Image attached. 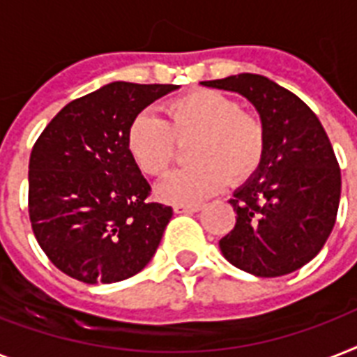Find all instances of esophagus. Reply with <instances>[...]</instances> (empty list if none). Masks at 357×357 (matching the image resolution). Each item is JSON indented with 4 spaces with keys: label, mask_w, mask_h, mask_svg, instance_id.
I'll use <instances>...</instances> for the list:
<instances>
[{
    "label": "esophagus",
    "mask_w": 357,
    "mask_h": 357,
    "mask_svg": "<svg viewBox=\"0 0 357 357\" xmlns=\"http://www.w3.org/2000/svg\"><path fill=\"white\" fill-rule=\"evenodd\" d=\"M202 209H204L202 204H198V206H174V211L176 213H198Z\"/></svg>",
    "instance_id": "obj_1"
}]
</instances>
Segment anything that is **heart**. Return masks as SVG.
I'll return each instance as SVG.
<instances>
[{"label":"heart","instance_id":"b5f03b06","mask_svg":"<svg viewBox=\"0 0 357 357\" xmlns=\"http://www.w3.org/2000/svg\"><path fill=\"white\" fill-rule=\"evenodd\" d=\"M167 122L142 113L129 123L126 146L135 165L148 176H162L178 153V140L196 139L190 162L157 185V198L195 206L224 185L248 181L263 165L266 129L237 100L211 89H195L165 105Z\"/></svg>","mask_w":357,"mask_h":357}]
</instances>
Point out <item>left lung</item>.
I'll list each match as a JSON object with an SVG mask.
<instances>
[{"mask_svg":"<svg viewBox=\"0 0 357 357\" xmlns=\"http://www.w3.org/2000/svg\"><path fill=\"white\" fill-rule=\"evenodd\" d=\"M200 85L238 92L266 129L263 165L229 200L237 222L218 243L222 255L259 278L298 271L321 252L337 217L341 170L326 131L296 94L265 75Z\"/></svg>","mask_w":357,"mask_h":357,"instance_id":"8db88e82","label":"left lung"}]
</instances>
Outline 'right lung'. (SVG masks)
<instances>
[{
  "label": "right lung",
  "mask_w": 357,
  "mask_h": 357,
  "mask_svg": "<svg viewBox=\"0 0 357 357\" xmlns=\"http://www.w3.org/2000/svg\"><path fill=\"white\" fill-rule=\"evenodd\" d=\"M178 85L114 81L64 105L29 159L33 234L59 271L113 283L144 268L172 218L126 146L129 123Z\"/></svg>",
  "instance_id": "obj_1"
}]
</instances>
